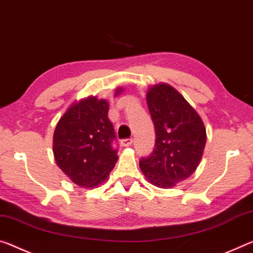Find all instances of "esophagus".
I'll use <instances>...</instances> for the list:
<instances>
[{"label": "esophagus", "mask_w": 253, "mask_h": 253, "mask_svg": "<svg viewBox=\"0 0 253 253\" xmlns=\"http://www.w3.org/2000/svg\"><path fill=\"white\" fill-rule=\"evenodd\" d=\"M133 144V138L129 137V138H124L122 139V145L123 146H129Z\"/></svg>", "instance_id": "1"}]
</instances>
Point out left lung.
Returning <instances> with one entry per match:
<instances>
[{
	"label": "left lung",
	"mask_w": 253,
	"mask_h": 253,
	"mask_svg": "<svg viewBox=\"0 0 253 253\" xmlns=\"http://www.w3.org/2000/svg\"><path fill=\"white\" fill-rule=\"evenodd\" d=\"M146 101L155 129L152 153L139 167L146 179L160 188L173 187L194 173L206 144V129L199 115L168 84L147 91Z\"/></svg>",
	"instance_id": "8db88e82"
}]
</instances>
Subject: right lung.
Returning a JSON list of instances; mask_svg holds the SVG:
<instances>
[{"label": "right lung", "instance_id": "1", "mask_svg": "<svg viewBox=\"0 0 253 253\" xmlns=\"http://www.w3.org/2000/svg\"><path fill=\"white\" fill-rule=\"evenodd\" d=\"M106 100L90 97L72 106L55 128L56 163L80 187L91 188L105 181L118 160Z\"/></svg>", "mask_w": 253, "mask_h": 253}]
</instances>
